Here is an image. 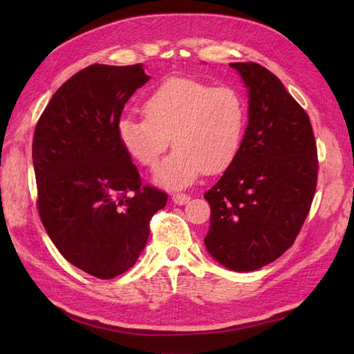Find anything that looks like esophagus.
<instances>
[{"instance_id": "1", "label": "esophagus", "mask_w": 354, "mask_h": 354, "mask_svg": "<svg viewBox=\"0 0 354 354\" xmlns=\"http://www.w3.org/2000/svg\"><path fill=\"white\" fill-rule=\"evenodd\" d=\"M171 201H173V204H176V205H185L190 202V196H187V194H173Z\"/></svg>"}]
</instances>
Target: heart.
<instances>
[{
	"mask_svg": "<svg viewBox=\"0 0 354 354\" xmlns=\"http://www.w3.org/2000/svg\"><path fill=\"white\" fill-rule=\"evenodd\" d=\"M145 118L123 117L117 137L142 167L158 165L153 183L167 190L192 185L202 171L219 173L234 161L246 126L242 94L228 85L212 86L193 77H170L142 102Z\"/></svg>",
	"mask_w": 354,
	"mask_h": 354,
	"instance_id": "heart-1",
	"label": "heart"
}]
</instances>
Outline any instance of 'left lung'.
<instances>
[{
  "mask_svg": "<svg viewBox=\"0 0 354 354\" xmlns=\"http://www.w3.org/2000/svg\"><path fill=\"white\" fill-rule=\"evenodd\" d=\"M230 65L246 86L248 126L234 161L204 194L212 207L204 243L219 265L251 272L295 242L317 189V145L280 79L254 62Z\"/></svg>",
  "mask_w": 354,
  "mask_h": 354,
  "instance_id": "8db88e82",
  "label": "left lung"
}]
</instances>
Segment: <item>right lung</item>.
Segmentation results:
<instances>
[{"mask_svg":"<svg viewBox=\"0 0 354 354\" xmlns=\"http://www.w3.org/2000/svg\"><path fill=\"white\" fill-rule=\"evenodd\" d=\"M150 76L141 64L89 65L51 97L33 137L37 208L71 265L109 280L135 265L167 194L142 187L117 124Z\"/></svg>","mask_w":354,"mask_h":354,"instance_id":"add662e5","label":"right lung"}]
</instances>
